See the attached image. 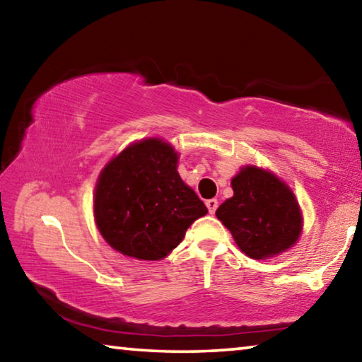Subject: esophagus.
<instances>
[{"instance_id": "1", "label": "esophagus", "mask_w": 362, "mask_h": 362, "mask_svg": "<svg viewBox=\"0 0 362 362\" xmlns=\"http://www.w3.org/2000/svg\"><path fill=\"white\" fill-rule=\"evenodd\" d=\"M206 206H207V209H209V214H214V212L217 211L218 203H217V199H207L206 201Z\"/></svg>"}]
</instances>
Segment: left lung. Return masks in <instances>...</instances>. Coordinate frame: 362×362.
<instances>
[{
	"label": "left lung",
	"mask_w": 362,
	"mask_h": 362,
	"mask_svg": "<svg viewBox=\"0 0 362 362\" xmlns=\"http://www.w3.org/2000/svg\"><path fill=\"white\" fill-rule=\"evenodd\" d=\"M233 196L216 212L244 254L260 260L284 252L302 233L292 189L269 170L244 166L231 179Z\"/></svg>",
	"instance_id": "obj_1"
}]
</instances>
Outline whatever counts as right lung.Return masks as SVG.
Returning <instances> with one entry per match:
<instances>
[{"instance_id": "right-lung-1", "label": "right lung", "mask_w": 362, "mask_h": 362, "mask_svg": "<svg viewBox=\"0 0 362 362\" xmlns=\"http://www.w3.org/2000/svg\"><path fill=\"white\" fill-rule=\"evenodd\" d=\"M179 155L161 139H144L102 169L94 193L97 228L110 246L139 260H161L207 207L177 173Z\"/></svg>"}]
</instances>
